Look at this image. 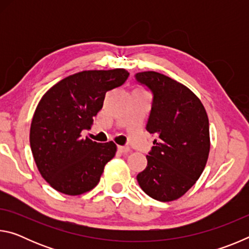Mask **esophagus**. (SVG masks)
<instances>
[{"mask_svg": "<svg viewBox=\"0 0 249 249\" xmlns=\"http://www.w3.org/2000/svg\"><path fill=\"white\" fill-rule=\"evenodd\" d=\"M117 149H119V151H121V153H123V154H127L129 151V148L126 146H117Z\"/></svg>", "mask_w": 249, "mask_h": 249, "instance_id": "esophagus-1", "label": "esophagus"}]
</instances>
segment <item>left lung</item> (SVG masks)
<instances>
[{
    "mask_svg": "<svg viewBox=\"0 0 249 249\" xmlns=\"http://www.w3.org/2000/svg\"><path fill=\"white\" fill-rule=\"evenodd\" d=\"M135 78L154 94L146 129L157 137L137 181L153 199L174 201L204 170L210 153L208 114L200 99L176 80L155 71L138 72Z\"/></svg>",
    "mask_w": 249,
    "mask_h": 249,
    "instance_id": "obj_1",
    "label": "left lung"
}]
</instances>
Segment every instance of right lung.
<instances>
[{
  "mask_svg": "<svg viewBox=\"0 0 249 249\" xmlns=\"http://www.w3.org/2000/svg\"><path fill=\"white\" fill-rule=\"evenodd\" d=\"M128 75L125 69L81 71L62 79L40 99L29 142L41 177L54 190L79 196L99 183L116 145L83 138L81 132L91 128L105 93L121 87Z\"/></svg>",
  "mask_w": 249,
  "mask_h": 249,
  "instance_id": "right-lung-1",
  "label": "right lung"
}]
</instances>
